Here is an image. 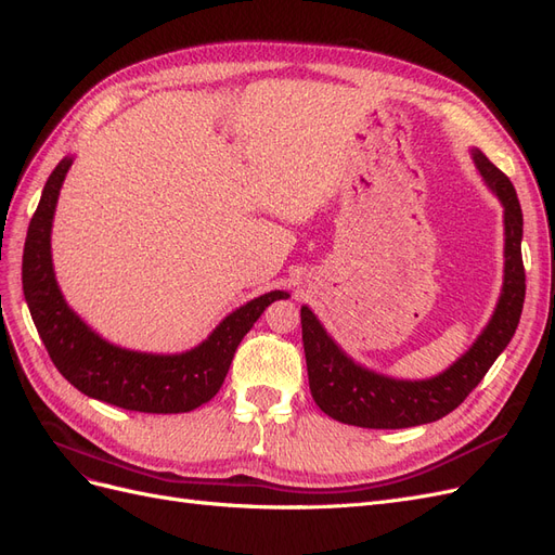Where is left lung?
Segmentation results:
<instances>
[{
	"instance_id": "8db88e82",
	"label": "left lung",
	"mask_w": 555,
	"mask_h": 555,
	"mask_svg": "<svg viewBox=\"0 0 555 555\" xmlns=\"http://www.w3.org/2000/svg\"><path fill=\"white\" fill-rule=\"evenodd\" d=\"M473 159L505 208V282L491 322L444 373L412 382L379 375L351 361L319 324L314 312L304 306L300 326L310 391L319 410L335 422L361 428H410L438 422L469 396L516 333L526 298V271L520 257L524 212L512 180L481 150H473Z\"/></svg>"
}]
</instances>
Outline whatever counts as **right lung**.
<instances>
[{
    "label": "right lung",
    "mask_w": 555,
    "mask_h": 555,
    "mask_svg": "<svg viewBox=\"0 0 555 555\" xmlns=\"http://www.w3.org/2000/svg\"><path fill=\"white\" fill-rule=\"evenodd\" d=\"M72 162V157H64L46 180L23 255L25 300L50 359L80 393L108 405L150 414L196 410L220 391L233 354L261 312L289 294L271 292L249 300L222 319L208 340L182 354H145L111 345L66 306L53 271L50 229Z\"/></svg>",
    "instance_id": "right-lung-1"
}]
</instances>
